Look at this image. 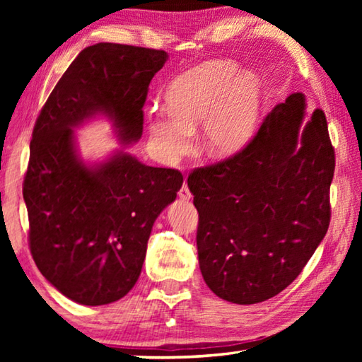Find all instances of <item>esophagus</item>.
Segmentation results:
<instances>
[{
    "instance_id": "obj_1",
    "label": "esophagus",
    "mask_w": 362,
    "mask_h": 362,
    "mask_svg": "<svg viewBox=\"0 0 362 362\" xmlns=\"http://www.w3.org/2000/svg\"><path fill=\"white\" fill-rule=\"evenodd\" d=\"M179 196H180L182 199H189V198H192V192H189V188H188L187 183H183V185H182L180 192H179Z\"/></svg>"
}]
</instances>
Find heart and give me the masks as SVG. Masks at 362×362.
<instances>
[{"label": "heart", "mask_w": 362, "mask_h": 362, "mask_svg": "<svg viewBox=\"0 0 362 362\" xmlns=\"http://www.w3.org/2000/svg\"><path fill=\"white\" fill-rule=\"evenodd\" d=\"M260 93L255 73H240L231 60H209L175 76L164 93L168 108L151 107L148 112L150 137L159 158L175 164L187 156L201 121L212 153L240 148L255 127Z\"/></svg>", "instance_id": "b5f03b06"}]
</instances>
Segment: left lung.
<instances>
[{
	"label": "left lung",
	"instance_id": "left-lung-1",
	"mask_svg": "<svg viewBox=\"0 0 362 362\" xmlns=\"http://www.w3.org/2000/svg\"><path fill=\"white\" fill-rule=\"evenodd\" d=\"M305 110V95L291 94L243 150L188 175L201 273L226 302L278 296L326 236L335 153L326 115L303 122Z\"/></svg>",
	"mask_w": 362,
	"mask_h": 362
}]
</instances>
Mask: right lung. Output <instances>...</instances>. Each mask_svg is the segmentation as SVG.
Instances as JSON below:
<instances>
[{"instance_id": "add662e5", "label": "right lung", "mask_w": 362, "mask_h": 362, "mask_svg": "<svg viewBox=\"0 0 362 362\" xmlns=\"http://www.w3.org/2000/svg\"><path fill=\"white\" fill-rule=\"evenodd\" d=\"M166 60L158 49L86 47L35 122L23 179L30 252L42 276L76 303L107 305L132 289L153 223L175 199L183 175L145 166L124 150L89 166L73 129L103 115L122 145L136 144L148 84Z\"/></svg>"}]
</instances>
